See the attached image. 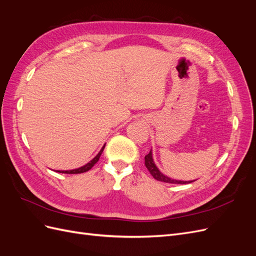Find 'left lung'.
<instances>
[{
    "instance_id": "left-lung-1",
    "label": "left lung",
    "mask_w": 256,
    "mask_h": 256,
    "mask_svg": "<svg viewBox=\"0 0 256 256\" xmlns=\"http://www.w3.org/2000/svg\"><path fill=\"white\" fill-rule=\"evenodd\" d=\"M145 166H146L147 170H148V171H150V173L152 174V176L154 178V180H157L159 182H168V184H190L192 182H194V180H190V182L177 180H174V178H171V177L164 175L157 168L156 164H154V158H152V150H150V154H146V156H145Z\"/></svg>"
}]
</instances>
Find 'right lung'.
I'll use <instances>...</instances> for the list:
<instances>
[{"label": "right lung", "instance_id": "add662e5", "mask_svg": "<svg viewBox=\"0 0 256 256\" xmlns=\"http://www.w3.org/2000/svg\"><path fill=\"white\" fill-rule=\"evenodd\" d=\"M104 146H106V144L102 146V148L100 150V152L96 154V156H95L94 158H92L90 162H88V164H85V166H81V168H78L67 170V171H56V172H58V173H65V174H80V173H84V172L90 171V170L92 166H94V164L99 160L100 156H102V152H104Z\"/></svg>", "mask_w": 256, "mask_h": 256}]
</instances>
